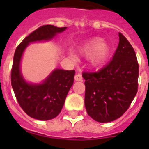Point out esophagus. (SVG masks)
I'll return each instance as SVG.
<instances>
[{
	"label": "esophagus",
	"mask_w": 149,
	"mask_h": 149,
	"mask_svg": "<svg viewBox=\"0 0 149 149\" xmlns=\"http://www.w3.org/2000/svg\"><path fill=\"white\" fill-rule=\"evenodd\" d=\"M75 80L76 81H83V77H82V75L78 73L75 76Z\"/></svg>",
	"instance_id": "obj_1"
}]
</instances>
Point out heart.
<instances>
[{
	"instance_id": "1",
	"label": "heart",
	"mask_w": 149,
	"mask_h": 149,
	"mask_svg": "<svg viewBox=\"0 0 149 149\" xmlns=\"http://www.w3.org/2000/svg\"><path fill=\"white\" fill-rule=\"evenodd\" d=\"M81 52L85 56L91 57L92 64L95 66L102 65L106 60L110 52V47L100 38H95L86 43L82 48Z\"/></svg>"
}]
</instances>
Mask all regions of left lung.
I'll list each match as a JSON object with an SVG mask.
<instances>
[{
	"mask_svg": "<svg viewBox=\"0 0 149 149\" xmlns=\"http://www.w3.org/2000/svg\"><path fill=\"white\" fill-rule=\"evenodd\" d=\"M139 66L136 54L119 32L113 58L97 72H84L85 107L89 116L101 123L118 119L129 108L138 92Z\"/></svg>",
	"mask_w": 149,
	"mask_h": 149,
	"instance_id": "left-lung-1",
	"label": "left lung"
}]
</instances>
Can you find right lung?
Wrapping results in <instances>:
<instances>
[{"label":"right lung","mask_w":149,"mask_h":149,"mask_svg":"<svg viewBox=\"0 0 149 149\" xmlns=\"http://www.w3.org/2000/svg\"><path fill=\"white\" fill-rule=\"evenodd\" d=\"M65 29L66 27L57 28L50 24L39 27L17 45L14 55L10 72L13 91L22 110L37 120H50L60 113L68 92L73 84L75 70L57 69L43 84H29L24 81L20 72L21 58L30 42L51 39Z\"/></svg>","instance_id":"right-lung-1"}]
</instances>
